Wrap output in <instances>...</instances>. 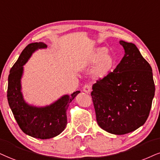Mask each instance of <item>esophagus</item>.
Wrapping results in <instances>:
<instances>
[{"label":"esophagus","instance_id":"34e87169","mask_svg":"<svg viewBox=\"0 0 160 160\" xmlns=\"http://www.w3.org/2000/svg\"><path fill=\"white\" fill-rule=\"evenodd\" d=\"M83 91L84 92H87V93H89L91 91V87H90V85H88V84H85L83 87Z\"/></svg>","mask_w":160,"mask_h":160}]
</instances>
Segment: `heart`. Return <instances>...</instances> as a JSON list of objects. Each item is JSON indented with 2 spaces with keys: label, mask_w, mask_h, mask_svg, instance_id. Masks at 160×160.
Segmentation results:
<instances>
[{
  "label": "heart",
  "mask_w": 160,
  "mask_h": 160,
  "mask_svg": "<svg viewBox=\"0 0 160 160\" xmlns=\"http://www.w3.org/2000/svg\"><path fill=\"white\" fill-rule=\"evenodd\" d=\"M106 52L107 49L104 47L98 48L89 59L90 64H96L93 73L97 77L107 73L113 64V58L109 53H106Z\"/></svg>",
  "instance_id": "1"
}]
</instances>
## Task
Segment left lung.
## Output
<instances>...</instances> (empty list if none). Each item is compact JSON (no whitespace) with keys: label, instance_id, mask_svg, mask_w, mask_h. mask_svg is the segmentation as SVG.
Returning <instances> with one entry per match:
<instances>
[{"label":"left lung","instance_id":"left-lung-1","mask_svg":"<svg viewBox=\"0 0 160 160\" xmlns=\"http://www.w3.org/2000/svg\"><path fill=\"white\" fill-rule=\"evenodd\" d=\"M125 56L113 72L92 87L99 127L122 135L134 131L149 116L155 85L152 68L133 43L120 41Z\"/></svg>","mask_w":160,"mask_h":160}]
</instances>
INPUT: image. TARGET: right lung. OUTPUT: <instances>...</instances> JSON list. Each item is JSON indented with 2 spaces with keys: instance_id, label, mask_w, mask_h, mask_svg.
I'll list each match as a JSON object with an SVG mask.
<instances>
[{
  "instance_id": "obj_1",
  "label": "right lung",
  "mask_w": 160,
  "mask_h": 160,
  "mask_svg": "<svg viewBox=\"0 0 160 160\" xmlns=\"http://www.w3.org/2000/svg\"><path fill=\"white\" fill-rule=\"evenodd\" d=\"M47 46L43 42H35L26 47L9 71L8 77L7 99L14 117L23 133L36 139H51L60 134L66 128L67 110L69 104L80 91L64 95L58 100L44 107H36L27 103L21 91V78L23 65L32 53Z\"/></svg>"
}]
</instances>
